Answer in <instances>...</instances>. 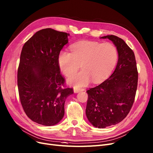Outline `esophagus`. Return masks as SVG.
<instances>
[{
    "label": "esophagus",
    "instance_id": "esophagus-1",
    "mask_svg": "<svg viewBox=\"0 0 153 153\" xmlns=\"http://www.w3.org/2000/svg\"><path fill=\"white\" fill-rule=\"evenodd\" d=\"M84 90L85 89L83 88H74V92L75 93H77L80 91H84Z\"/></svg>",
    "mask_w": 153,
    "mask_h": 153
}]
</instances>
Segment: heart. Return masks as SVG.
I'll list each match as a JSON object with an SVG mask.
<instances>
[{
    "label": "heart",
    "mask_w": 153,
    "mask_h": 153,
    "mask_svg": "<svg viewBox=\"0 0 153 153\" xmlns=\"http://www.w3.org/2000/svg\"><path fill=\"white\" fill-rule=\"evenodd\" d=\"M71 52L62 50L57 58L58 65L62 73L68 76L80 67V72L68 78V82L76 87L87 85L91 81L100 82L108 77L118 60V51L111 43L84 40L71 46Z\"/></svg>",
    "instance_id": "1"
}]
</instances>
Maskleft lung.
<instances>
[{"label":"left lung","mask_w":153,"mask_h":153,"mask_svg":"<svg viewBox=\"0 0 153 153\" xmlns=\"http://www.w3.org/2000/svg\"><path fill=\"white\" fill-rule=\"evenodd\" d=\"M100 38L111 40L118 53L117 65L110 77L86 91L88 119L94 127L103 128L116 125L128 115L136 93L138 72L134 53L122 38L114 35Z\"/></svg>","instance_id":"left-lung-1"}]
</instances>
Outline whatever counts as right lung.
I'll list each match as a JSON object with an SVG mask.
<instances>
[{
    "label": "right lung",
    "instance_id": "obj_1",
    "mask_svg": "<svg viewBox=\"0 0 153 153\" xmlns=\"http://www.w3.org/2000/svg\"><path fill=\"white\" fill-rule=\"evenodd\" d=\"M67 33L46 28L25 43L18 71V87L22 108L30 119L43 126L58 123L64 115L67 98L72 88H63L57 58L68 43Z\"/></svg>",
    "mask_w": 153,
    "mask_h": 153
}]
</instances>
